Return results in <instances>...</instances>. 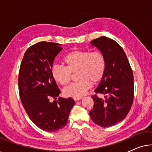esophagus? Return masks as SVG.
<instances>
[{
  "label": "esophagus",
  "instance_id": "34e87169",
  "mask_svg": "<svg viewBox=\"0 0 152 152\" xmlns=\"http://www.w3.org/2000/svg\"><path fill=\"white\" fill-rule=\"evenodd\" d=\"M81 99H82V97H73V99H74L75 101L80 100Z\"/></svg>",
  "mask_w": 152,
  "mask_h": 152
}]
</instances>
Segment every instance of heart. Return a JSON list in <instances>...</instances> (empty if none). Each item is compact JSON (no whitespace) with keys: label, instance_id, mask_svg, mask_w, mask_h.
I'll use <instances>...</instances> for the list:
<instances>
[{"label":"heart","instance_id":"1","mask_svg":"<svg viewBox=\"0 0 152 152\" xmlns=\"http://www.w3.org/2000/svg\"><path fill=\"white\" fill-rule=\"evenodd\" d=\"M65 66L54 65L51 73L54 80L62 86H66L72 80V74L77 72L80 80L64 89L67 97H80L84 95L92 86L102 80L106 70L104 56L100 52L72 50L63 59Z\"/></svg>","mask_w":152,"mask_h":152}]
</instances>
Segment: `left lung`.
Returning <instances> with one entry per match:
<instances>
[{"label":"left lung","instance_id":"8db88e82","mask_svg":"<svg viewBox=\"0 0 152 152\" xmlns=\"http://www.w3.org/2000/svg\"><path fill=\"white\" fill-rule=\"evenodd\" d=\"M91 43L104 56L106 70L95 90L96 94L91 96L94 105L89 114L95 124L107 127L121 122L129 112L134 100V75L125 53L116 41L101 37Z\"/></svg>","mask_w":152,"mask_h":152}]
</instances>
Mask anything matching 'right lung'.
Returning a JSON list of instances; mask_svg holds the SVG:
<instances>
[{"instance_id":"1","label":"right lung","mask_w":152,"mask_h":152,"mask_svg":"<svg viewBox=\"0 0 152 152\" xmlns=\"http://www.w3.org/2000/svg\"><path fill=\"white\" fill-rule=\"evenodd\" d=\"M60 44L42 41L27 50L18 73V91L30 119L45 132H54L68 123L75 105L72 97H59L60 90L51 73L54 59L62 50ZM53 98L55 100L50 101Z\"/></svg>"}]
</instances>
